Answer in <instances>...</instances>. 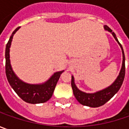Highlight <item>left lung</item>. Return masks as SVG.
<instances>
[{
	"label": "left lung",
	"mask_w": 129,
	"mask_h": 129,
	"mask_svg": "<svg viewBox=\"0 0 129 129\" xmlns=\"http://www.w3.org/2000/svg\"><path fill=\"white\" fill-rule=\"evenodd\" d=\"M104 28L106 30H108V31L112 33V35L113 36V37L115 38V39L118 42V44L120 45V47L121 48L122 53H123V64H122L121 70V72L119 73V75L118 76L117 79L115 80V82H113L111 86H109L108 87H107L103 90L97 92L95 93H85L84 92L80 91L79 89H77V87H76L75 82H74L73 76L72 77V81H71V85H72L73 93H74L75 97L77 100V101L83 106L92 107V108L101 106L108 101L119 90V89L121 88L123 82L124 77H125V71H126L125 55H124L123 47H122L121 44L118 42L115 33L113 32V31L108 26H105Z\"/></svg>",
	"instance_id": "obj_1"
}]
</instances>
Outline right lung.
Returning a JSON list of instances; mask_svg holds the SVG:
<instances>
[{
  "instance_id": "add662e5",
  "label": "right lung",
  "mask_w": 129,
  "mask_h": 129,
  "mask_svg": "<svg viewBox=\"0 0 129 129\" xmlns=\"http://www.w3.org/2000/svg\"><path fill=\"white\" fill-rule=\"evenodd\" d=\"M19 28L18 27L12 33L6 47V74L8 81L14 91L23 101L32 104L45 103L52 96L60 75L63 71L54 73L47 82L42 85H30L19 80L13 72L9 59V51L13 37Z\"/></svg>"
}]
</instances>
